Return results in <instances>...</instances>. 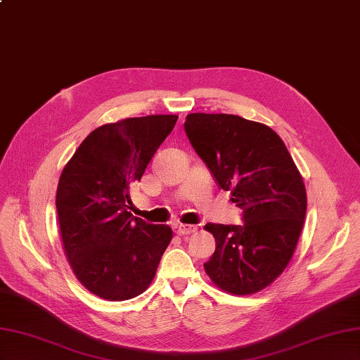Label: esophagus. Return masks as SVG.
I'll list each match as a JSON object with an SVG mask.
<instances>
[{"label": "esophagus", "instance_id": "obj_1", "mask_svg": "<svg viewBox=\"0 0 360 360\" xmlns=\"http://www.w3.org/2000/svg\"><path fill=\"white\" fill-rule=\"evenodd\" d=\"M175 232H177L179 235H191L197 232V226L194 224H175Z\"/></svg>", "mask_w": 360, "mask_h": 360}]
</instances>
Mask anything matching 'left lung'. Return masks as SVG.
Wrapping results in <instances>:
<instances>
[{
  "label": "left lung",
  "mask_w": 360,
  "mask_h": 360,
  "mask_svg": "<svg viewBox=\"0 0 360 360\" xmlns=\"http://www.w3.org/2000/svg\"><path fill=\"white\" fill-rule=\"evenodd\" d=\"M185 131L218 185L243 209V226L207 223L215 252L206 275L231 295H253L290 262L304 226L307 192L284 142L270 127L235 114H188Z\"/></svg>",
  "instance_id": "1"
}]
</instances>
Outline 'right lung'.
<instances>
[{
	"mask_svg": "<svg viewBox=\"0 0 360 360\" xmlns=\"http://www.w3.org/2000/svg\"><path fill=\"white\" fill-rule=\"evenodd\" d=\"M177 119L154 114L96 128L60 174L56 210L63 249L77 281L102 300L143 293L172 240L169 226L133 217L129 189Z\"/></svg>",
	"mask_w": 360,
	"mask_h": 360,
	"instance_id": "right-lung-1",
	"label": "right lung"
}]
</instances>
